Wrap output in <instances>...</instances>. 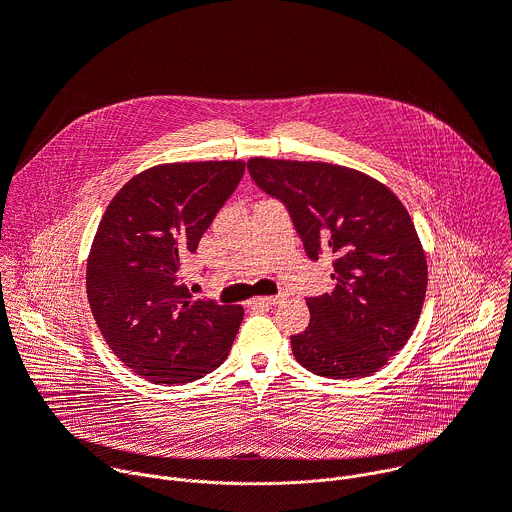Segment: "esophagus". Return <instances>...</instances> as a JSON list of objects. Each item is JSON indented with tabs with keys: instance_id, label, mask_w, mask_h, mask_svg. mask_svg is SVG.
<instances>
[{
	"instance_id": "34e87169",
	"label": "esophagus",
	"mask_w": 512,
	"mask_h": 512,
	"mask_svg": "<svg viewBox=\"0 0 512 512\" xmlns=\"http://www.w3.org/2000/svg\"><path fill=\"white\" fill-rule=\"evenodd\" d=\"M283 300V296H263V298H255L253 304H259V306H273V304H279Z\"/></svg>"
}]
</instances>
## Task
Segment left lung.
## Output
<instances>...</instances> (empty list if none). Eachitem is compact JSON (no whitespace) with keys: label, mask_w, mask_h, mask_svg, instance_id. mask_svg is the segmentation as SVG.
<instances>
[{"label":"left lung","mask_w":512,"mask_h":512,"mask_svg":"<svg viewBox=\"0 0 512 512\" xmlns=\"http://www.w3.org/2000/svg\"><path fill=\"white\" fill-rule=\"evenodd\" d=\"M247 166L287 206L308 257H334V291L308 298L310 324L291 336L296 360L326 379L377 373L413 334L427 289L407 208L383 182L346 166L271 158Z\"/></svg>","instance_id":"left-lung-1"}]
</instances>
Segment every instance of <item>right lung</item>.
I'll return each instance as SVG.
<instances>
[{
  "mask_svg": "<svg viewBox=\"0 0 512 512\" xmlns=\"http://www.w3.org/2000/svg\"><path fill=\"white\" fill-rule=\"evenodd\" d=\"M243 172V160L160 164L133 176L101 218L89 306L113 354L145 381L192 383L229 356L243 308L194 300L180 265Z\"/></svg>",
  "mask_w": 512,
  "mask_h": 512,
  "instance_id": "1",
  "label": "right lung"
}]
</instances>
